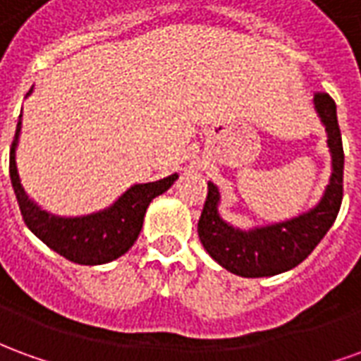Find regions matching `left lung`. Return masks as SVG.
Returning a JSON list of instances; mask_svg holds the SVG:
<instances>
[{
	"instance_id": "8db88e82",
	"label": "left lung",
	"mask_w": 361,
	"mask_h": 361,
	"mask_svg": "<svg viewBox=\"0 0 361 361\" xmlns=\"http://www.w3.org/2000/svg\"><path fill=\"white\" fill-rule=\"evenodd\" d=\"M313 106L326 131L331 178L321 201L310 211L282 222L243 230L232 226L220 216V189L209 181V195L197 228L199 240L220 267L238 276H274L298 267L325 238L341 211L344 150L336 119V104L326 92H319L313 98Z\"/></svg>"
}]
</instances>
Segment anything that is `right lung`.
<instances>
[{"instance_id":"1","label":"right lung","mask_w":361,"mask_h":361,"mask_svg":"<svg viewBox=\"0 0 361 361\" xmlns=\"http://www.w3.org/2000/svg\"><path fill=\"white\" fill-rule=\"evenodd\" d=\"M30 92L32 89L28 90L27 96H30ZM20 118L23 116H19L9 154V176L28 230L50 250L77 265H104L127 253L141 234L145 212L150 201L172 188L178 173L149 183H135L102 211L82 216H58L44 211L35 199L28 197L20 183L17 170V145L23 127Z\"/></svg>"}]
</instances>
